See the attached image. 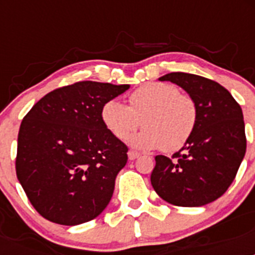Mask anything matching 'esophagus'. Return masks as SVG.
<instances>
[{"label": "esophagus", "mask_w": 255, "mask_h": 255, "mask_svg": "<svg viewBox=\"0 0 255 255\" xmlns=\"http://www.w3.org/2000/svg\"><path fill=\"white\" fill-rule=\"evenodd\" d=\"M139 155L140 154H139L138 152H135V150H129V152H128V157H129L130 161H134V159H136Z\"/></svg>", "instance_id": "34e87169"}]
</instances>
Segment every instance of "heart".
I'll list each match as a JSON object with an SVG mask.
<instances>
[{"label": "heart", "instance_id": "heart-1", "mask_svg": "<svg viewBox=\"0 0 255 255\" xmlns=\"http://www.w3.org/2000/svg\"><path fill=\"white\" fill-rule=\"evenodd\" d=\"M101 119L115 138L125 140L140 126L144 129L129 139L138 149L175 152L185 145L198 124V106L188 94L170 83H147L129 96V106L110 100L101 108Z\"/></svg>", "mask_w": 255, "mask_h": 255}]
</instances>
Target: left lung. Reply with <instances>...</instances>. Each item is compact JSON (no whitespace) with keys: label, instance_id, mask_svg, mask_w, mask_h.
I'll list each match as a JSON object with an SVG mask.
<instances>
[{"label":"left lung","instance_id":"1","mask_svg":"<svg viewBox=\"0 0 255 255\" xmlns=\"http://www.w3.org/2000/svg\"><path fill=\"white\" fill-rule=\"evenodd\" d=\"M181 87L198 106V124L172 158L155 155L150 182L170 204L202 207L234 181L247 150L242 107L226 88L203 76L170 73L159 78Z\"/></svg>","mask_w":255,"mask_h":255}]
</instances>
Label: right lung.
Segmentation results:
<instances>
[{
    "label": "right lung",
    "instance_id": "add662e5",
    "mask_svg": "<svg viewBox=\"0 0 255 255\" xmlns=\"http://www.w3.org/2000/svg\"><path fill=\"white\" fill-rule=\"evenodd\" d=\"M129 88L75 83L49 92L22 119L16 176L42 217L75 226L108 206L128 147L106 129L101 108Z\"/></svg>",
    "mask_w": 255,
    "mask_h": 255
}]
</instances>
